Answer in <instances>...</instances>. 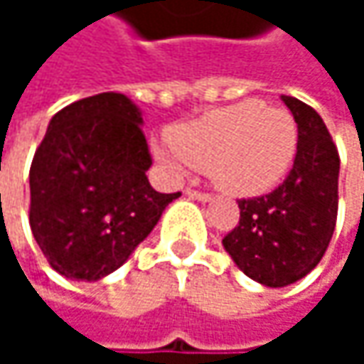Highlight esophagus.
<instances>
[{
  "instance_id": "obj_1",
  "label": "esophagus",
  "mask_w": 364,
  "mask_h": 364,
  "mask_svg": "<svg viewBox=\"0 0 364 364\" xmlns=\"http://www.w3.org/2000/svg\"><path fill=\"white\" fill-rule=\"evenodd\" d=\"M185 193H187L191 200H198V202H210V200H213L210 193H204V191H198V189H191V187H189Z\"/></svg>"
}]
</instances>
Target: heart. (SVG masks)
<instances>
[{
	"label": "heart",
	"instance_id": "obj_1",
	"mask_svg": "<svg viewBox=\"0 0 364 364\" xmlns=\"http://www.w3.org/2000/svg\"><path fill=\"white\" fill-rule=\"evenodd\" d=\"M297 124L289 111L242 101L213 109L154 143L156 160L171 173L196 166L232 196H259L282 181L297 154Z\"/></svg>",
	"mask_w": 364,
	"mask_h": 364
}]
</instances>
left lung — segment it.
<instances>
[{"label":"left lung","mask_w":364,"mask_h":364,"mask_svg":"<svg viewBox=\"0 0 364 364\" xmlns=\"http://www.w3.org/2000/svg\"><path fill=\"white\" fill-rule=\"evenodd\" d=\"M297 124V156L272 193L238 200L240 221L223 249L255 282L272 289L308 276L327 251L337 219L339 154L323 117L295 97H282Z\"/></svg>","instance_id":"left-lung-1"}]
</instances>
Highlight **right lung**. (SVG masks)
I'll use <instances>...</instances> for the list:
<instances>
[{
	"label": "right lung",
	"instance_id": "obj_1",
	"mask_svg": "<svg viewBox=\"0 0 364 364\" xmlns=\"http://www.w3.org/2000/svg\"><path fill=\"white\" fill-rule=\"evenodd\" d=\"M141 109L101 92L60 109L37 147L29 223L48 263L95 282L115 272L181 193L156 191Z\"/></svg>",
	"mask_w": 364,
	"mask_h": 364
}]
</instances>
